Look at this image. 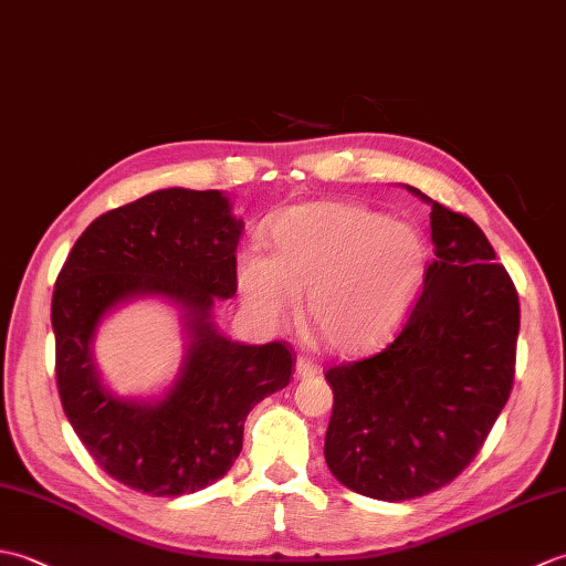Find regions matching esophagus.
<instances>
[{
	"mask_svg": "<svg viewBox=\"0 0 566 566\" xmlns=\"http://www.w3.org/2000/svg\"><path fill=\"white\" fill-rule=\"evenodd\" d=\"M316 375H321V367L314 363V359L306 357V355L296 357V377H298V379L316 377Z\"/></svg>",
	"mask_w": 566,
	"mask_h": 566,
	"instance_id": "1",
	"label": "esophagus"
}]
</instances>
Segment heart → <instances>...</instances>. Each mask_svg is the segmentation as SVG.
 <instances>
[{"label": "heart", "instance_id": "1", "mask_svg": "<svg viewBox=\"0 0 566 566\" xmlns=\"http://www.w3.org/2000/svg\"><path fill=\"white\" fill-rule=\"evenodd\" d=\"M270 258L240 262L243 304L270 326H286L296 296L333 350L379 345L406 318L426 282L430 250L416 226L359 203L314 201L270 226Z\"/></svg>", "mask_w": 566, "mask_h": 566}]
</instances>
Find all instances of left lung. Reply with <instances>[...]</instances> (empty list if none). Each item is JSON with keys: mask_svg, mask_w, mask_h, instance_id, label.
Returning a JSON list of instances; mask_svg holds the SVG:
<instances>
[{"mask_svg": "<svg viewBox=\"0 0 566 566\" xmlns=\"http://www.w3.org/2000/svg\"><path fill=\"white\" fill-rule=\"evenodd\" d=\"M430 203L436 260L403 326L379 353L326 371V462L340 484L379 501L454 482L515 377L521 304L511 274L467 213Z\"/></svg>", "mask_w": 566, "mask_h": 566, "instance_id": "left-lung-1", "label": "left lung"}]
</instances>
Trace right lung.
<instances>
[{
  "label": "right lung",
  "instance_id": "add662e5",
  "mask_svg": "<svg viewBox=\"0 0 566 566\" xmlns=\"http://www.w3.org/2000/svg\"><path fill=\"white\" fill-rule=\"evenodd\" d=\"M243 223L216 189H160L94 219L55 280L51 321L63 411L106 474L150 496H182L221 479L243 450V423L292 377L294 347L231 343L213 328V296L238 290ZM136 293L186 308L190 350L155 407L114 400L91 363L106 310Z\"/></svg>",
  "mask_w": 566,
  "mask_h": 566
}]
</instances>
